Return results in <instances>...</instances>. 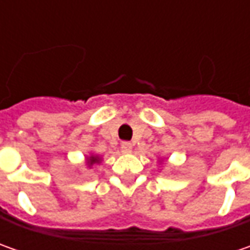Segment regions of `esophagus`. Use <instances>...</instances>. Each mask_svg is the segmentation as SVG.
<instances>
[{"label":"esophagus","mask_w":250,"mask_h":250,"mask_svg":"<svg viewBox=\"0 0 250 250\" xmlns=\"http://www.w3.org/2000/svg\"><path fill=\"white\" fill-rule=\"evenodd\" d=\"M132 147H133V145L130 143V142H122L121 143V149L124 153H130L132 151Z\"/></svg>","instance_id":"1"}]
</instances>
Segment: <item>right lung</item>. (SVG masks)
<instances>
[{
	"mask_svg": "<svg viewBox=\"0 0 250 250\" xmlns=\"http://www.w3.org/2000/svg\"><path fill=\"white\" fill-rule=\"evenodd\" d=\"M94 163H99V157H93V156H91L90 159H89V164H90V166H93Z\"/></svg>",
	"mask_w": 250,
	"mask_h": 250,
	"instance_id": "1",
	"label": "right lung"
}]
</instances>
